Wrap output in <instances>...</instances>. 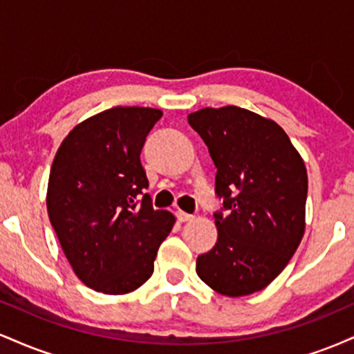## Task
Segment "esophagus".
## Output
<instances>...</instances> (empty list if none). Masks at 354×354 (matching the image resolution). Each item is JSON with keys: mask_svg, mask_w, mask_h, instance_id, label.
Instances as JSON below:
<instances>
[{"mask_svg": "<svg viewBox=\"0 0 354 354\" xmlns=\"http://www.w3.org/2000/svg\"><path fill=\"white\" fill-rule=\"evenodd\" d=\"M176 218H178V221H181V223H186V221H191V219H193L194 216L193 214H189V213H185V211H176Z\"/></svg>", "mask_w": 354, "mask_h": 354, "instance_id": "obj_1", "label": "esophagus"}]
</instances>
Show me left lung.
Returning <instances> with one entry per match:
<instances>
[{
    "label": "left lung",
    "mask_w": 354,
    "mask_h": 354,
    "mask_svg": "<svg viewBox=\"0 0 354 354\" xmlns=\"http://www.w3.org/2000/svg\"><path fill=\"white\" fill-rule=\"evenodd\" d=\"M188 123L216 166L218 241L196 273L219 295L263 290L284 270L304 233L308 174L281 126L245 108H203Z\"/></svg>",
    "instance_id": "left-lung-1"
}]
</instances>
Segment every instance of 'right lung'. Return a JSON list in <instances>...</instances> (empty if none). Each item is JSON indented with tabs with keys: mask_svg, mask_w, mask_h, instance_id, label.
I'll return each instance as SVG.
<instances>
[{
	"mask_svg": "<svg viewBox=\"0 0 354 354\" xmlns=\"http://www.w3.org/2000/svg\"><path fill=\"white\" fill-rule=\"evenodd\" d=\"M163 113L116 106L88 118L63 140L48 181V216L76 276L106 295L148 281L174 225L154 209L140 154Z\"/></svg>",
	"mask_w": 354,
	"mask_h": 354,
	"instance_id": "add662e5",
	"label": "right lung"
}]
</instances>
